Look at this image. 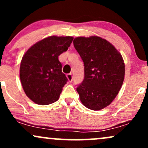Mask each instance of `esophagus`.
Returning <instances> with one entry per match:
<instances>
[{"instance_id": "esophagus-1", "label": "esophagus", "mask_w": 148, "mask_h": 148, "mask_svg": "<svg viewBox=\"0 0 148 148\" xmlns=\"http://www.w3.org/2000/svg\"><path fill=\"white\" fill-rule=\"evenodd\" d=\"M67 79H68V81H69V82H72V81H73V76H72V74H67Z\"/></svg>"}]
</instances>
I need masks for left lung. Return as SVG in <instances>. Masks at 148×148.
<instances>
[{
    "label": "left lung",
    "instance_id": "8db88e82",
    "mask_svg": "<svg viewBox=\"0 0 148 148\" xmlns=\"http://www.w3.org/2000/svg\"><path fill=\"white\" fill-rule=\"evenodd\" d=\"M74 48L84 64V79L76 91L85 106L94 111L105 108L118 94L125 78L121 54L99 37H79Z\"/></svg>",
    "mask_w": 148,
    "mask_h": 148
}]
</instances>
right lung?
I'll use <instances>...</instances> for the list:
<instances>
[{
	"label": "right lung",
	"mask_w": 148,
	"mask_h": 148,
	"mask_svg": "<svg viewBox=\"0 0 148 148\" xmlns=\"http://www.w3.org/2000/svg\"><path fill=\"white\" fill-rule=\"evenodd\" d=\"M73 39L47 37L32 46L22 58L20 79L25 95L35 103L47 105L58 99L68 81L58 56L68 49Z\"/></svg>",
	"instance_id": "obj_1"
}]
</instances>
